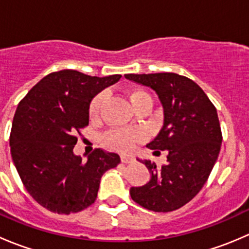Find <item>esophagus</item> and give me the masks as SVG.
Here are the masks:
<instances>
[{
	"instance_id": "obj_1",
	"label": "esophagus",
	"mask_w": 249,
	"mask_h": 249,
	"mask_svg": "<svg viewBox=\"0 0 249 249\" xmlns=\"http://www.w3.org/2000/svg\"><path fill=\"white\" fill-rule=\"evenodd\" d=\"M120 159H122V162H124V164H130V162L134 161V158L129 157V155H122Z\"/></svg>"
}]
</instances>
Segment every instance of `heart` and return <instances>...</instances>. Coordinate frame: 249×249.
<instances>
[{
    "instance_id": "b5f03b06",
    "label": "heart",
    "mask_w": 249,
    "mask_h": 249,
    "mask_svg": "<svg viewBox=\"0 0 249 249\" xmlns=\"http://www.w3.org/2000/svg\"><path fill=\"white\" fill-rule=\"evenodd\" d=\"M149 95L143 90H135L131 92L130 99H131L132 105L136 107V105L143 99H148ZM105 100L104 92L97 94L94 99L90 101L89 104V115L91 119L99 117L100 110H101L102 102ZM143 139V134L139 130L135 129H113L109 131L105 132L102 135V142L107 145V147L112 148V149L118 150V152H130L134 149L135 144L139 143Z\"/></svg>"
}]
</instances>
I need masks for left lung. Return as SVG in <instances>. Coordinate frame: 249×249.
<instances>
[{"label": "left lung", "instance_id": "8db88e82", "mask_svg": "<svg viewBox=\"0 0 249 249\" xmlns=\"http://www.w3.org/2000/svg\"><path fill=\"white\" fill-rule=\"evenodd\" d=\"M125 78L158 94L164 107V126L147 147L169 150L161 167L143 161L150 180L132 187L131 199L154 212L178 210L196 196L217 161L223 140L217 109L201 88L184 76L164 72Z\"/></svg>", "mask_w": 249, "mask_h": 249}]
</instances>
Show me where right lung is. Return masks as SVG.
Masks as SVG:
<instances>
[{
	"label": "right lung",
	"mask_w": 249,
	"mask_h": 249,
	"mask_svg": "<svg viewBox=\"0 0 249 249\" xmlns=\"http://www.w3.org/2000/svg\"><path fill=\"white\" fill-rule=\"evenodd\" d=\"M120 77L53 72L18 105L11 154L25 189L47 210L70 214L89 207L96 200L102 175L120 162L119 155L100 148L87 161L73 154L77 135L89 125L91 99Z\"/></svg>",
	"instance_id": "add662e5"
}]
</instances>
